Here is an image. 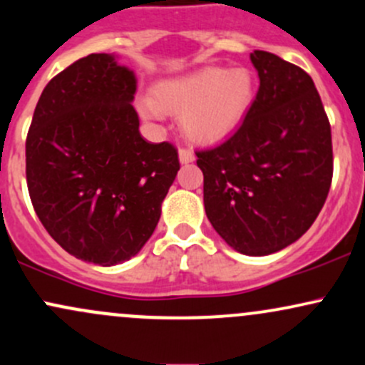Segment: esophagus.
Masks as SVG:
<instances>
[{"instance_id": "obj_1", "label": "esophagus", "mask_w": 365, "mask_h": 365, "mask_svg": "<svg viewBox=\"0 0 365 365\" xmlns=\"http://www.w3.org/2000/svg\"><path fill=\"white\" fill-rule=\"evenodd\" d=\"M178 158H180V163L182 164H189L195 159L194 155V150L192 149H187V147H182V149L178 150Z\"/></svg>"}]
</instances>
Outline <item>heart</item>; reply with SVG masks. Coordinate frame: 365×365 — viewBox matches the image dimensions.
Segmentation results:
<instances>
[{
  "label": "heart",
  "mask_w": 365,
  "mask_h": 365,
  "mask_svg": "<svg viewBox=\"0 0 365 365\" xmlns=\"http://www.w3.org/2000/svg\"><path fill=\"white\" fill-rule=\"evenodd\" d=\"M256 83L247 69L225 71L204 67L154 88V100L140 98L138 109L147 119L163 110L180 115L185 135L199 142H215L235 130L253 106Z\"/></svg>",
  "instance_id": "heart-1"
}]
</instances>
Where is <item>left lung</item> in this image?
<instances>
[{
  "instance_id": "1",
  "label": "left lung",
  "mask_w": 365,
  "mask_h": 365,
  "mask_svg": "<svg viewBox=\"0 0 365 365\" xmlns=\"http://www.w3.org/2000/svg\"><path fill=\"white\" fill-rule=\"evenodd\" d=\"M259 88L241 126L197 150L204 207L235 251L265 256L315 222L332 180L331 124L310 76L263 50L251 53Z\"/></svg>"
}]
</instances>
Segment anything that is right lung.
<instances>
[{
    "label": "right lung",
    "mask_w": 365,
    "mask_h": 365,
    "mask_svg": "<svg viewBox=\"0 0 365 365\" xmlns=\"http://www.w3.org/2000/svg\"><path fill=\"white\" fill-rule=\"evenodd\" d=\"M135 91L133 71L91 53L48 83L27 133L36 215L67 253L95 265L142 250L180 170L173 143L140 135Z\"/></svg>",
    "instance_id": "1"
}]
</instances>
